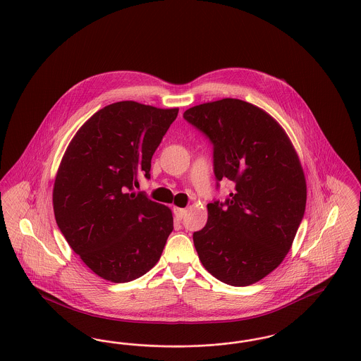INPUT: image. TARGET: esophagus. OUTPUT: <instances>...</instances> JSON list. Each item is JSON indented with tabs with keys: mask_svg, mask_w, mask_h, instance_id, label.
<instances>
[{
	"mask_svg": "<svg viewBox=\"0 0 361 361\" xmlns=\"http://www.w3.org/2000/svg\"><path fill=\"white\" fill-rule=\"evenodd\" d=\"M173 214L174 217H176L177 220H181L183 217L187 215V209H184V208H177V207H174Z\"/></svg>",
	"mask_w": 361,
	"mask_h": 361,
	"instance_id": "1",
	"label": "esophagus"
}]
</instances>
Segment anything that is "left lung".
Returning a JSON list of instances; mask_svg holds the SVG:
<instances>
[{
	"mask_svg": "<svg viewBox=\"0 0 361 361\" xmlns=\"http://www.w3.org/2000/svg\"><path fill=\"white\" fill-rule=\"evenodd\" d=\"M183 116L214 146L216 189L221 180L235 184L226 202L207 205V224L193 233L199 258L219 281L252 285L281 264L302 221L298 156L274 118L251 103L226 98Z\"/></svg>",
	"mask_w": 361,
	"mask_h": 361,
	"instance_id": "left-lung-1",
	"label": "left lung"
}]
</instances>
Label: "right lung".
<instances>
[{"label":"right lung","instance_id":"right-lung-1","mask_svg":"<svg viewBox=\"0 0 361 361\" xmlns=\"http://www.w3.org/2000/svg\"><path fill=\"white\" fill-rule=\"evenodd\" d=\"M178 109L116 102L75 134L59 166L54 212L59 230L103 279L125 283L146 274L173 231L168 207L133 192L150 178L152 157Z\"/></svg>","mask_w":361,"mask_h":361}]
</instances>
